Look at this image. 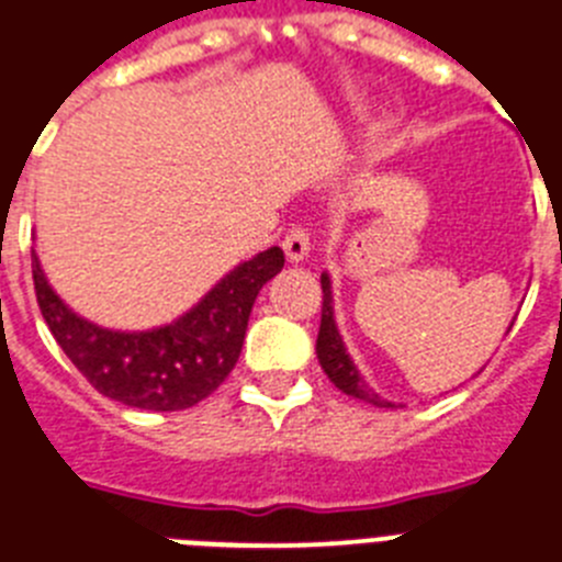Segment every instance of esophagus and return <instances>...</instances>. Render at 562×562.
Listing matches in <instances>:
<instances>
[{
    "label": "esophagus",
    "instance_id": "obj_1",
    "mask_svg": "<svg viewBox=\"0 0 562 562\" xmlns=\"http://www.w3.org/2000/svg\"><path fill=\"white\" fill-rule=\"evenodd\" d=\"M284 252L292 263L304 261L310 256V229L306 227H292L284 238Z\"/></svg>",
    "mask_w": 562,
    "mask_h": 562
}]
</instances>
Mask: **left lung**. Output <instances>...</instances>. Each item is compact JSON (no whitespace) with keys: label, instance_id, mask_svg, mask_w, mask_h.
Here are the masks:
<instances>
[{"label":"left lung","instance_id":"left-lung-1","mask_svg":"<svg viewBox=\"0 0 562 562\" xmlns=\"http://www.w3.org/2000/svg\"><path fill=\"white\" fill-rule=\"evenodd\" d=\"M321 290H324V304H321V329H318V344H315L321 369L327 372L329 381H333L344 395H352L358 397V401L381 406V409L395 406L392 401H383L375 390H369V383L363 381V375L358 372L355 361L349 358L347 347H344V338H340L338 333V324H335L333 281H329L327 272H321Z\"/></svg>","mask_w":562,"mask_h":562}]
</instances>
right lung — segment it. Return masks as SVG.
I'll return each mask as SVG.
<instances>
[{
  "mask_svg": "<svg viewBox=\"0 0 562 562\" xmlns=\"http://www.w3.org/2000/svg\"><path fill=\"white\" fill-rule=\"evenodd\" d=\"M281 267V247L263 249L229 270L193 310L144 333L104 329L76 315L47 284L36 252L33 286L56 344L104 397L136 409L179 412L213 395L233 372L258 292Z\"/></svg>",
  "mask_w": 562,
  "mask_h": 562,
  "instance_id": "obj_1",
  "label": "right lung"
}]
</instances>
